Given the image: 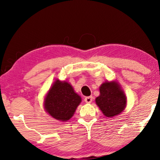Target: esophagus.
<instances>
[{
  "mask_svg": "<svg viewBox=\"0 0 160 160\" xmlns=\"http://www.w3.org/2000/svg\"><path fill=\"white\" fill-rule=\"evenodd\" d=\"M93 100V97H85L84 101L86 103H87V104H90V103H92Z\"/></svg>",
  "mask_w": 160,
  "mask_h": 160,
  "instance_id": "obj_1",
  "label": "esophagus"
}]
</instances>
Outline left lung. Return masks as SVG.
<instances>
[{
	"mask_svg": "<svg viewBox=\"0 0 160 160\" xmlns=\"http://www.w3.org/2000/svg\"><path fill=\"white\" fill-rule=\"evenodd\" d=\"M100 95L96 98V104L106 117H114L124 111L127 97L116 81H107L99 87Z\"/></svg>",
	"mask_w": 160,
	"mask_h": 160,
	"instance_id": "1",
	"label": "left lung"
}]
</instances>
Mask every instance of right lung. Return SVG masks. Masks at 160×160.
I'll return each instance as SVG.
<instances>
[{
  "instance_id": "1",
  "label": "right lung",
  "mask_w": 160,
  "mask_h": 160,
  "mask_svg": "<svg viewBox=\"0 0 160 160\" xmlns=\"http://www.w3.org/2000/svg\"><path fill=\"white\" fill-rule=\"evenodd\" d=\"M81 102L82 98L70 83L56 79L44 98L43 107L53 119L67 122L73 116Z\"/></svg>"
}]
</instances>
